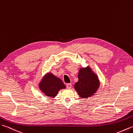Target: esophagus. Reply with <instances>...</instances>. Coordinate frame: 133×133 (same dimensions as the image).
Listing matches in <instances>:
<instances>
[{"label": "esophagus", "instance_id": "esophagus-1", "mask_svg": "<svg viewBox=\"0 0 133 133\" xmlns=\"http://www.w3.org/2000/svg\"><path fill=\"white\" fill-rule=\"evenodd\" d=\"M66 87L67 88H68V89H70V88H72V84H67L66 85Z\"/></svg>", "mask_w": 133, "mask_h": 133}]
</instances>
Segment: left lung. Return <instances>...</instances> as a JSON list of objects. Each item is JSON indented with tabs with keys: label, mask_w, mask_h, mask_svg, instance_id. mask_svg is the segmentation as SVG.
Segmentation results:
<instances>
[{
	"label": "left lung",
	"mask_w": 133,
	"mask_h": 133,
	"mask_svg": "<svg viewBox=\"0 0 133 133\" xmlns=\"http://www.w3.org/2000/svg\"><path fill=\"white\" fill-rule=\"evenodd\" d=\"M78 81L75 89L82 98H87L96 93L99 85V79L89 67L81 68L78 75Z\"/></svg>",
	"instance_id": "left-lung-1"
}]
</instances>
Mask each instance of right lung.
<instances>
[{"mask_svg": "<svg viewBox=\"0 0 133 133\" xmlns=\"http://www.w3.org/2000/svg\"><path fill=\"white\" fill-rule=\"evenodd\" d=\"M39 88L45 96L54 98L59 90L65 88V85L61 79L52 73H47L40 82Z\"/></svg>", "mask_w": 133, "mask_h": 133, "instance_id": "add662e5", "label": "right lung"}]
</instances>
